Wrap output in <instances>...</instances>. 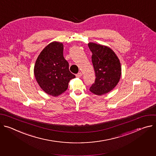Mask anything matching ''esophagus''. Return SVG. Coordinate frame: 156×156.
I'll list each match as a JSON object with an SVG mask.
<instances>
[{
	"label": "esophagus",
	"instance_id": "esophagus-1",
	"mask_svg": "<svg viewBox=\"0 0 156 156\" xmlns=\"http://www.w3.org/2000/svg\"><path fill=\"white\" fill-rule=\"evenodd\" d=\"M81 76H82V73L81 72H80V73H78L76 75V76L78 77V78H80Z\"/></svg>",
	"mask_w": 156,
	"mask_h": 156
}]
</instances>
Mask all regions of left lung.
Returning <instances> with one entry per match:
<instances>
[{
    "label": "left lung",
    "mask_w": 156,
    "mask_h": 156,
    "mask_svg": "<svg viewBox=\"0 0 156 156\" xmlns=\"http://www.w3.org/2000/svg\"><path fill=\"white\" fill-rule=\"evenodd\" d=\"M88 47L92 52L91 60L96 76L90 91L101 96L117 85L121 75V63L116 53L109 47L94 43H89Z\"/></svg>",
    "instance_id": "obj_1"
}]
</instances>
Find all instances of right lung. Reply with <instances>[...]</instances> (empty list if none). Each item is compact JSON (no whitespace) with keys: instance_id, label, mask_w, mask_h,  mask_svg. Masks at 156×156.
Listing matches in <instances>:
<instances>
[{"instance_id":"obj_1","label":"right lung","mask_w":156,"mask_h":156,"mask_svg":"<svg viewBox=\"0 0 156 156\" xmlns=\"http://www.w3.org/2000/svg\"><path fill=\"white\" fill-rule=\"evenodd\" d=\"M34 75L40 88L46 93L58 96L68 88L75 75L69 70L63 56V45L58 41L49 44L41 51L34 66Z\"/></svg>"}]
</instances>
